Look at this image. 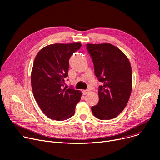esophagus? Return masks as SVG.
I'll return each mask as SVG.
<instances>
[{
	"instance_id": "1",
	"label": "esophagus",
	"mask_w": 160,
	"mask_h": 160,
	"mask_svg": "<svg viewBox=\"0 0 160 160\" xmlns=\"http://www.w3.org/2000/svg\"><path fill=\"white\" fill-rule=\"evenodd\" d=\"M82 92H83V95H86L89 93V90H88V89H87V90H83Z\"/></svg>"
}]
</instances>
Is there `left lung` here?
<instances>
[{"mask_svg": "<svg viewBox=\"0 0 160 160\" xmlns=\"http://www.w3.org/2000/svg\"><path fill=\"white\" fill-rule=\"evenodd\" d=\"M95 74L102 86L98 87L99 101L91 107L100 120L118 116L127 106L132 89V74L128 58L110 43L87 44Z\"/></svg>", "mask_w": 160, "mask_h": 160, "instance_id": "obj_1", "label": "left lung"}]
</instances>
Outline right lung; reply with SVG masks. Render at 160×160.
I'll use <instances>...</instances> for the list:
<instances>
[{"label": "right lung", "instance_id": "obj_1", "mask_svg": "<svg viewBox=\"0 0 160 160\" xmlns=\"http://www.w3.org/2000/svg\"><path fill=\"white\" fill-rule=\"evenodd\" d=\"M80 43H55L41 49L33 61L31 72L33 95L48 118L63 121L71 117L80 100L81 91L63 89L68 77L69 60L81 47Z\"/></svg>", "mask_w": 160, "mask_h": 160}]
</instances>
